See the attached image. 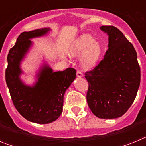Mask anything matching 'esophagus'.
I'll use <instances>...</instances> for the list:
<instances>
[{"label": "esophagus", "instance_id": "1", "mask_svg": "<svg viewBox=\"0 0 146 146\" xmlns=\"http://www.w3.org/2000/svg\"><path fill=\"white\" fill-rule=\"evenodd\" d=\"M77 76L78 77H83V74H82V72H81L80 70H79V69H77Z\"/></svg>", "mask_w": 146, "mask_h": 146}]
</instances>
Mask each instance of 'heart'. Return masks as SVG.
Listing matches in <instances>:
<instances>
[{
  "instance_id": "obj_1",
  "label": "heart",
  "mask_w": 146,
  "mask_h": 146,
  "mask_svg": "<svg viewBox=\"0 0 146 146\" xmlns=\"http://www.w3.org/2000/svg\"><path fill=\"white\" fill-rule=\"evenodd\" d=\"M84 52L81 60L82 66L85 69H91L101 56L102 49L95 38L89 34L81 35L72 44V55H80Z\"/></svg>"
}]
</instances>
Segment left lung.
<instances>
[{
    "instance_id": "8db88e82",
    "label": "left lung",
    "mask_w": 146,
    "mask_h": 146,
    "mask_svg": "<svg viewBox=\"0 0 146 146\" xmlns=\"http://www.w3.org/2000/svg\"><path fill=\"white\" fill-rule=\"evenodd\" d=\"M108 34V50L104 58L85 77L88 82L86 99L99 118L122 116L135 101L140 83V67L136 50L116 27L103 25Z\"/></svg>"
}]
</instances>
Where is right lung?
Wrapping results in <instances>:
<instances>
[{
    "instance_id": "1",
    "label": "right lung",
    "mask_w": 146,
    "mask_h": 146,
    "mask_svg": "<svg viewBox=\"0 0 146 146\" xmlns=\"http://www.w3.org/2000/svg\"><path fill=\"white\" fill-rule=\"evenodd\" d=\"M44 28L23 32L10 49L7 56L6 82L11 100L19 113L28 121L46 124L59 118L63 111L65 91L76 77V70L67 68L62 72H52L47 65L42 68L38 80L33 87L23 84L20 80V64L31 44L30 38L47 33Z\"/></svg>"
}]
</instances>
